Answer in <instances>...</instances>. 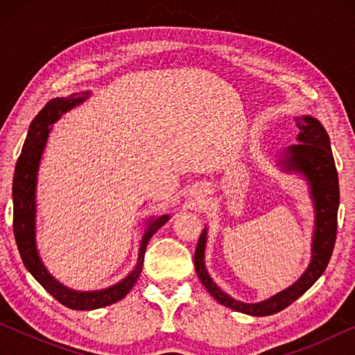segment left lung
<instances>
[{
	"mask_svg": "<svg viewBox=\"0 0 355 355\" xmlns=\"http://www.w3.org/2000/svg\"><path fill=\"white\" fill-rule=\"evenodd\" d=\"M297 142L285 150L284 158L279 161L286 172L302 173L310 184V194L315 205V232L311 243V261L300 279L280 291L275 296L257 304H245L233 299L214 284L205 268L207 228L202 232L197 243L194 264L203 286L208 293L225 307L252 316H269L286 309L294 300L302 296L326 271L332 257L336 239V213L340 205L338 173L330 148V139L320 120L311 116L296 119Z\"/></svg>",
	"mask_w": 355,
	"mask_h": 355,
	"instance_id": "obj_1",
	"label": "left lung"
}]
</instances>
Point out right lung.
Instances as JSON below:
<instances>
[{"instance_id":"add662e5","label":"right lung","mask_w":355,"mask_h":355,"mask_svg":"<svg viewBox=\"0 0 355 355\" xmlns=\"http://www.w3.org/2000/svg\"><path fill=\"white\" fill-rule=\"evenodd\" d=\"M91 91L81 94H71L70 97L53 98L48 101L37 116L34 117L31 127H29L25 146L21 148L14 173V183H12V199H14V235L19 248L20 257L33 277L59 300L65 307L71 310H94L111 305L117 300L123 299L135 286L137 277L141 275L144 266V254H146L147 244L158 228L163 227L169 216L163 214L159 218L148 219V224L144 236L141 239L139 258H137L136 268L122 282L100 291H75L64 286L46 271L42 263L37 245H35V184H37V171L40 164L42 153H44L45 144L50 135L51 127L64 112L70 111L71 107L83 103L89 98Z\"/></svg>"}]
</instances>
